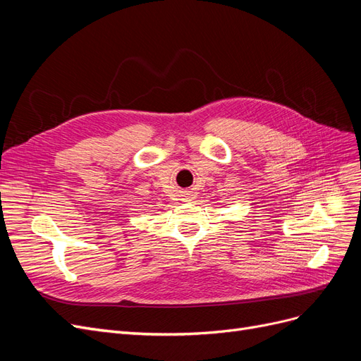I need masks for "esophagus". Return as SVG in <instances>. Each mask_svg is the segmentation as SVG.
<instances>
[{"label":"esophagus","mask_w":361,"mask_h":361,"mask_svg":"<svg viewBox=\"0 0 361 361\" xmlns=\"http://www.w3.org/2000/svg\"><path fill=\"white\" fill-rule=\"evenodd\" d=\"M193 197H195V193H193L192 190H188V192H185V193H184V200H188V201H190V200H193Z\"/></svg>","instance_id":"obj_1"}]
</instances>
